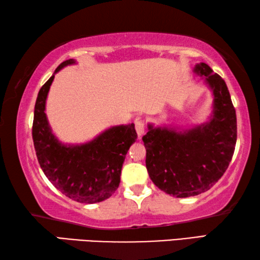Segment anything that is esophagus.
Returning a JSON list of instances; mask_svg holds the SVG:
<instances>
[{
    "mask_svg": "<svg viewBox=\"0 0 260 260\" xmlns=\"http://www.w3.org/2000/svg\"><path fill=\"white\" fill-rule=\"evenodd\" d=\"M135 129H136V133H138L139 138L143 135L144 133V122L142 120H136L135 121Z\"/></svg>",
    "mask_w": 260,
    "mask_h": 260,
    "instance_id": "1",
    "label": "esophagus"
}]
</instances>
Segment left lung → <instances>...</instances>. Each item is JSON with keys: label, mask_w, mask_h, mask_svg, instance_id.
I'll list each match as a JSON object with an SVG mask.
<instances>
[{"label": "left lung", "mask_w": 260, "mask_h": 260, "mask_svg": "<svg viewBox=\"0 0 260 260\" xmlns=\"http://www.w3.org/2000/svg\"><path fill=\"white\" fill-rule=\"evenodd\" d=\"M193 73L212 91L209 120L189 128L148 124L142 138L149 177L160 190L178 199L200 195L215 184L230 165L237 138L226 82L205 63L196 64Z\"/></svg>", "instance_id": "obj_1"}]
</instances>
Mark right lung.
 I'll return each mask as SVG.
<instances>
[{
  "mask_svg": "<svg viewBox=\"0 0 260 260\" xmlns=\"http://www.w3.org/2000/svg\"><path fill=\"white\" fill-rule=\"evenodd\" d=\"M74 59L61 63L38 94L32 136L43 173L58 190L79 203L93 204L109 199L120 183L126 153L136 134L134 124L112 126L93 140L65 144L56 138L46 114V102L55 74Z\"/></svg>",
  "mask_w": 260,
  "mask_h": 260,
  "instance_id": "right-lung-1",
  "label": "right lung"
}]
</instances>
